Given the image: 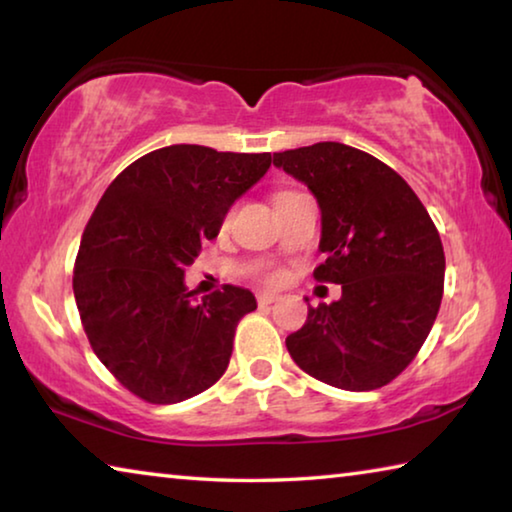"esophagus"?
<instances>
[{"label":"esophagus","mask_w":512,"mask_h":512,"mask_svg":"<svg viewBox=\"0 0 512 512\" xmlns=\"http://www.w3.org/2000/svg\"><path fill=\"white\" fill-rule=\"evenodd\" d=\"M277 298H280V296H277V293L275 291H259L257 293V302H259V305H273V302L277 300Z\"/></svg>","instance_id":"obj_1"}]
</instances>
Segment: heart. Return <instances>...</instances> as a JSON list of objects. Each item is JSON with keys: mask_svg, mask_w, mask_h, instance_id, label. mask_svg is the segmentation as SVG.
<instances>
[{"mask_svg": "<svg viewBox=\"0 0 512 512\" xmlns=\"http://www.w3.org/2000/svg\"><path fill=\"white\" fill-rule=\"evenodd\" d=\"M280 194H284V192H280ZM268 277H271V280H277V273H271Z\"/></svg>", "mask_w": 512, "mask_h": 512, "instance_id": "obj_1", "label": "heart"}]
</instances>
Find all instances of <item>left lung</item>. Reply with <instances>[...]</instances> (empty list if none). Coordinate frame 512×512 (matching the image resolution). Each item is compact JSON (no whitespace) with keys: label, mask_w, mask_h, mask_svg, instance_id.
<instances>
[{"label":"left lung","mask_w":512,"mask_h":512,"mask_svg":"<svg viewBox=\"0 0 512 512\" xmlns=\"http://www.w3.org/2000/svg\"><path fill=\"white\" fill-rule=\"evenodd\" d=\"M320 207L318 282L341 300L309 307L287 336L291 359L343 391H375L409 366L438 316L445 282L440 235L400 173L341 142L273 153Z\"/></svg>","instance_id":"left-lung-1"}]
</instances>
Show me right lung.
Segmentation results:
<instances>
[{
    "instance_id": "add662e5",
    "label": "right lung",
    "mask_w": 512,
    "mask_h": 512,
    "mask_svg": "<svg viewBox=\"0 0 512 512\" xmlns=\"http://www.w3.org/2000/svg\"><path fill=\"white\" fill-rule=\"evenodd\" d=\"M268 167L271 153L164 146L128 164L94 207L74 264L76 307L94 354L140 400H189L228 368L255 296L225 284L196 305L185 268Z\"/></svg>"
}]
</instances>
